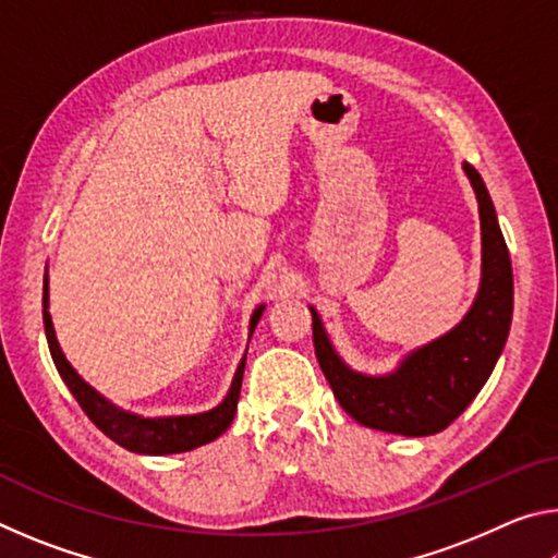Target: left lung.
Segmentation results:
<instances>
[{
  "label": "left lung",
  "instance_id": "8db88e82",
  "mask_svg": "<svg viewBox=\"0 0 558 558\" xmlns=\"http://www.w3.org/2000/svg\"><path fill=\"white\" fill-rule=\"evenodd\" d=\"M477 196L483 229V278L477 298L460 323L433 342L413 349L386 376L359 374L339 359L313 313L317 362L339 405L366 428L399 436H433L468 409L493 374L512 325V260L499 231L489 192L472 165H462Z\"/></svg>",
  "mask_w": 558,
  "mask_h": 558
}]
</instances>
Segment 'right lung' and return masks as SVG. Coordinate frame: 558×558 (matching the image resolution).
<instances>
[{"instance_id": "1", "label": "right lung", "mask_w": 558, "mask_h": 558, "mask_svg": "<svg viewBox=\"0 0 558 558\" xmlns=\"http://www.w3.org/2000/svg\"><path fill=\"white\" fill-rule=\"evenodd\" d=\"M263 310H266V305L256 307V313L251 317V335L258 325ZM44 329H46V339H49V349H51L56 369H59L61 379L65 381V386H69V391L75 396V401L81 403V409L86 411L88 418L96 423V426L106 433L110 440H116L118 446L128 448L130 452H143V456H172V452H186L216 440L226 428L231 426L235 405H239V396H241L245 356L241 359L239 369L233 374L229 393H226V399L216 405V409L194 413V415L145 418V415L128 413L118 409L116 403H110L106 396H100L90 384L83 381L78 372L69 364V359L63 356L59 339H56V332H53L51 315H49V276L44 278Z\"/></svg>"}]
</instances>
